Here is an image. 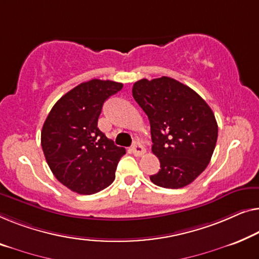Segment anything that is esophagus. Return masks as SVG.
<instances>
[{
	"mask_svg": "<svg viewBox=\"0 0 259 259\" xmlns=\"http://www.w3.org/2000/svg\"><path fill=\"white\" fill-rule=\"evenodd\" d=\"M132 152L134 153V155L141 156V155H144L145 153H146V149H145L144 146L140 144V142L137 141V142H134L133 146H132Z\"/></svg>",
	"mask_w": 259,
	"mask_h": 259,
	"instance_id": "34e87169",
	"label": "esophagus"
}]
</instances>
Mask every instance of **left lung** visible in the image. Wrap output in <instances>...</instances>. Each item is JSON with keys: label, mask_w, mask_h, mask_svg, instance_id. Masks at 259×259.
<instances>
[{"label": "left lung", "mask_w": 259, "mask_h": 259, "mask_svg": "<svg viewBox=\"0 0 259 259\" xmlns=\"http://www.w3.org/2000/svg\"><path fill=\"white\" fill-rule=\"evenodd\" d=\"M132 93L149 119L152 152L160 161L151 181L169 189L188 186L207 168L215 149L219 127L211 108L169 77L138 80Z\"/></svg>", "instance_id": "8db88e82"}]
</instances>
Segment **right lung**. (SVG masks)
<instances>
[{
	"label": "right lung",
	"mask_w": 259,
	"mask_h": 259,
	"mask_svg": "<svg viewBox=\"0 0 259 259\" xmlns=\"http://www.w3.org/2000/svg\"><path fill=\"white\" fill-rule=\"evenodd\" d=\"M121 89V83L112 80L85 81L65 93L44 121L40 144L47 162L74 193H98L114 181L126 151L98 128V118L105 100Z\"/></svg>",
	"instance_id": "obj_1"
}]
</instances>
